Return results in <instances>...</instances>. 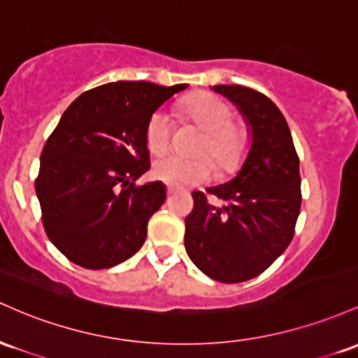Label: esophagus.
<instances>
[{
  "label": "esophagus",
  "mask_w": 358,
  "mask_h": 358,
  "mask_svg": "<svg viewBox=\"0 0 358 358\" xmlns=\"http://www.w3.org/2000/svg\"><path fill=\"white\" fill-rule=\"evenodd\" d=\"M176 192V187L174 186H167V194L172 196Z\"/></svg>",
  "instance_id": "obj_1"
}]
</instances>
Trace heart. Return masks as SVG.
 I'll return each mask as SVG.
<instances>
[{
	"label": "heart",
	"mask_w": 358,
	"mask_h": 358,
	"mask_svg": "<svg viewBox=\"0 0 358 358\" xmlns=\"http://www.w3.org/2000/svg\"><path fill=\"white\" fill-rule=\"evenodd\" d=\"M182 115L201 130L198 154L203 157L187 159L182 155H162L152 164V176L169 186L184 187L208 182L216 167L222 172L235 171L243 162L248 152V131L245 127L231 123L233 110L223 99L213 94H201L184 101L180 108ZM172 123L166 111H155L148 118L145 128V142L152 154H162L171 145ZM208 155V158L203 155Z\"/></svg>",
	"instance_id": "b5f03b06"
}]
</instances>
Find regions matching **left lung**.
<instances>
[{
	"instance_id": "obj_1",
	"label": "left lung",
	"mask_w": 358,
	"mask_h": 358,
	"mask_svg": "<svg viewBox=\"0 0 358 358\" xmlns=\"http://www.w3.org/2000/svg\"><path fill=\"white\" fill-rule=\"evenodd\" d=\"M213 91L238 108L250 148L231 180L192 192L184 247L201 272L235 284L262 274L291 243L301 208L299 159L286 118L266 94L238 84Z\"/></svg>"
}]
</instances>
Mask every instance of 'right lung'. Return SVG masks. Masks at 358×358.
Segmentation results:
<instances>
[{"instance_id": "obj_1", "label": "right lung", "mask_w": 358, "mask_h": 358, "mask_svg": "<svg viewBox=\"0 0 358 358\" xmlns=\"http://www.w3.org/2000/svg\"><path fill=\"white\" fill-rule=\"evenodd\" d=\"M187 84L116 81L83 92L60 116L40 155L35 191L47 236L71 262L110 268L142 248L166 201L150 169L147 122Z\"/></svg>"}]
</instances>
